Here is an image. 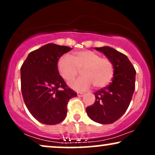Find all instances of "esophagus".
I'll use <instances>...</instances> for the list:
<instances>
[{"label": "esophagus", "instance_id": "esophagus-1", "mask_svg": "<svg viewBox=\"0 0 155 155\" xmlns=\"http://www.w3.org/2000/svg\"><path fill=\"white\" fill-rule=\"evenodd\" d=\"M84 95V93H83V92H77V95L79 97H82Z\"/></svg>", "mask_w": 155, "mask_h": 155}]
</instances>
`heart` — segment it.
Returning a JSON list of instances; mask_svg holds the SVG:
<instances>
[{"label": "heart", "mask_w": 155, "mask_h": 155, "mask_svg": "<svg viewBox=\"0 0 155 155\" xmlns=\"http://www.w3.org/2000/svg\"><path fill=\"white\" fill-rule=\"evenodd\" d=\"M60 75L67 81H71L81 69L82 76L69 84L77 91H84L94 84L102 87L111 81L114 76V66L107 58L90 50L79 51L71 57L63 55L58 62Z\"/></svg>", "instance_id": "obj_1"}]
</instances>
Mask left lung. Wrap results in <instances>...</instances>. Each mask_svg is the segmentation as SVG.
Wrapping results in <instances>:
<instances>
[{"label":"left lung","mask_w":155,"mask_h":155,"mask_svg":"<svg viewBox=\"0 0 155 155\" xmlns=\"http://www.w3.org/2000/svg\"><path fill=\"white\" fill-rule=\"evenodd\" d=\"M111 61L112 81L95 92V101L86 108L88 117L100 124H111L125 113L130 104L136 82V70L127 57L109 47H95Z\"/></svg>","instance_id":"left-lung-1"}]
</instances>
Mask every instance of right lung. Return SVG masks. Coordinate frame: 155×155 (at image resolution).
Masks as SVG:
<instances>
[{
  "label": "right lung",
  "mask_w": 155,
  "mask_h": 155,
  "mask_svg": "<svg viewBox=\"0 0 155 155\" xmlns=\"http://www.w3.org/2000/svg\"><path fill=\"white\" fill-rule=\"evenodd\" d=\"M71 49L47 44L31 51L20 68L23 100L33 117L43 124L63 121L68 103L77 95L67 86L58 69L59 58Z\"/></svg>",
  "instance_id": "1"
}]
</instances>
